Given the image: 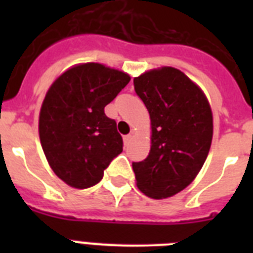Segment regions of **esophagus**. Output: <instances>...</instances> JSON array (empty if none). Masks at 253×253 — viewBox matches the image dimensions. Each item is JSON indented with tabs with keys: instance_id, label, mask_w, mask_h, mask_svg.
I'll list each match as a JSON object with an SVG mask.
<instances>
[{
	"instance_id": "34e87169",
	"label": "esophagus",
	"mask_w": 253,
	"mask_h": 253,
	"mask_svg": "<svg viewBox=\"0 0 253 253\" xmlns=\"http://www.w3.org/2000/svg\"><path fill=\"white\" fill-rule=\"evenodd\" d=\"M131 139H132V136H131L130 134L126 135V136H123V143H125V146H128V144H130Z\"/></svg>"
}]
</instances>
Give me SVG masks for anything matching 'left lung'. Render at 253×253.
Listing matches in <instances>:
<instances>
[{
    "label": "left lung",
    "mask_w": 253,
    "mask_h": 253,
    "mask_svg": "<svg viewBox=\"0 0 253 253\" xmlns=\"http://www.w3.org/2000/svg\"><path fill=\"white\" fill-rule=\"evenodd\" d=\"M135 93L150 113L151 151L132 163L136 185L146 196L168 198L192 182L208 158L212 114L204 91L172 67L134 79Z\"/></svg>",
    "instance_id": "8db88e82"
}]
</instances>
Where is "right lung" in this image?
Returning a JSON list of instances; mask_svg holds the SVG:
<instances>
[{
  "label": "right lung",
  "mask_w": 253,
  "mask_h": 253,
  "mask_svg": "<svg viewBox=\"0 0 253 253\" xmlns=\"http://www.w3.org/2000/svg\"><path fill=\"white\" fill-rule=\"evenodd\" d=\"M130 76L97 63L76 65L45 94L39 115L42 148L59 178L77 189L98 184L123 150L117 122L105 114Z\"/></svg>",
  "instance_id": "1"
}]
</instances>
